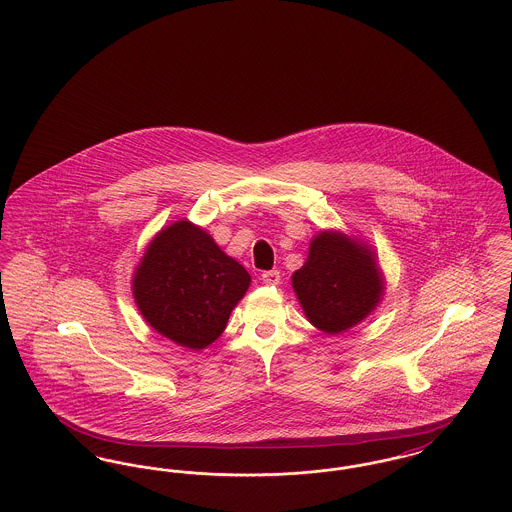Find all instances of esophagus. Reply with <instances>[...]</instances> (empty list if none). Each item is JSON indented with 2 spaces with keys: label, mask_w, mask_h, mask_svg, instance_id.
<instances>
[{
  "label": "esophagus",
  "mask_w": 512,
  "mask_h": 512,
  "mask_svg": "<svg viewBox=\"0 0 512 512\" xmlns=\"http://www.w3.org/2000/svg\"><path fill=\"white\" fill-rule=\"evenodd\" d=\"M261 278L268 286H276V284H280V270H267V272H263Z\"/></svg>",
  "instance_id": "34e87169"
}]
</instances>
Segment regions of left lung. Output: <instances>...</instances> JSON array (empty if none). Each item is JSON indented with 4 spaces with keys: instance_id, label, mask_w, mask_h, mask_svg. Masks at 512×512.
I'll return each mask as SVG.
<instances>
[{
    "instance_id": "8db88e82",
    "label": "left lung",
    "mask_w": 512,
    "mask_h": 512,
    "mask_svg": "<svg viewBox=\"0 0 512 512\" xmlns=\"http://www.w3.org/2000/svg\"><path fill=\"white\" fill-rule=\"evenodd\" d=\"M292 284L307 318L326 334L361 322L384 290L374 255L332 232L311 242L309 259L295 270Z\"/></svg>"
}]
</instances>
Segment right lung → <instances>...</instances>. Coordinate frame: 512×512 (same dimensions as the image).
<instances>
[{
  "label": "right lung",
  "instance_id": "right-lung-1",
  "mask_svg": "<svg viewBox=\"0 0 512 512\" xmlns=\"http://www.w3.org/2000/svg\"><path fill=\"white\" fill-rule=\"evenodd\" d=\"M251 276L188 220L161 230L134 274V297L149 326L188 349L219 338Z\"/></svg>",
  "mask_w": 512,
  "mask_h": 512
}]
</instances>
